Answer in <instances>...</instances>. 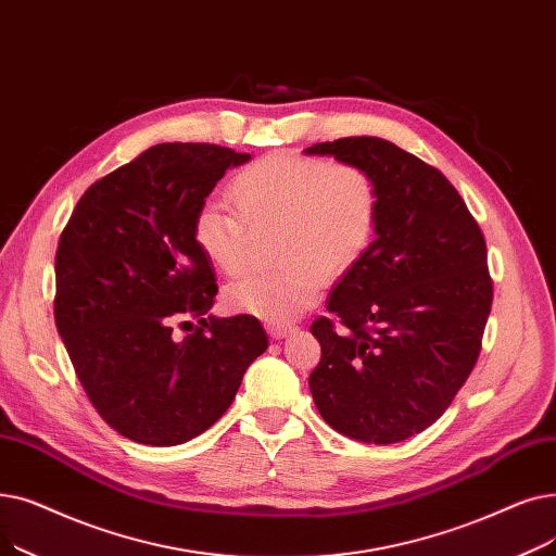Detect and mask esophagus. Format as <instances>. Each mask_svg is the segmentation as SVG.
I'll return each mask as SVG.
<instances>
[{"label": "esophagus", "mask_w": 556, "mask_h": 556, "mask_svg": "<svg viewBox=\"0 0 556 556\" xmlns=\"http://www.w3.org/2000/svg\"><path fill=\"white\" fill-rule=\"evenodd\" d=\"M267 330H269V334H271L274 339H282V337H287L289 332H292L294 328H292V326H280V324H269Z\"/></svg>", "instance_id": "34e87169"}]
</instances>
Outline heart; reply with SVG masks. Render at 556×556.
Instances as JSON below:
<instances>
[{
    "instance_id": "heart-1",
    "label": "heart",
    "mask_w": 556,
    "mask_h": 556,
    "mask_svg": "<svg viewBox=\"0 0 556 556\" xmlns=\"http://www.w3.org/2000/svg\"><path fill=\"white\" fill-rule=\"evenodd\" d=\"M226 207L205 203L192 222L199 253L226 276H240L251 260V230L276 226L269 271L226 287L232 312L269 324H289L321 296L326 278L353 271L374 242L380 192L376 178L355 163L301 153H269L237 172Z\"/></svg>"
}]
</instances>
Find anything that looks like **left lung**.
I'll list each match as a JSON object with an SVG mask.
<instances>
[{
    "mask_svg": "<svg viewBox=\"0 0 556 556\" xmlns=\"http://www.w3.org/2000/svg\"><path fill=\"white\" fill-rule=\"evenodd\" d=\"M305 153L364 167L380 192L376 242L334 287L332 316L309 328L321 343L314 405L355 441H405L451 407L480 357L493 301L484 235L453 182L393 142L341 138Z\"/></svg>",
    "mask_w": 556,
    "mask_h": 556,
    "instance_id": "left-lung-1",
    "label": "left lung"
}]
</instances>
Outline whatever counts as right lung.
I'll return each instance as SVG.
<instances>
[{
  "mask_svg": "<svg viewBox=\"0 0 556 556\" xmlns=\"http://www.w3.org/2000/svg\"><path fill=\"white\" fill-rule=\"evenodd\" d=\"M249 157L205 142L155 144L92 182L61 232L56 328L90 403L130 441L199 437L267 351L255 316H205L217 280L192 240L205 197ZM174 323L193 332L176 340Z\"/></svg>",
  "mask_w": 556,
  "mask_h": 556,
  "instance_id": "1",
  "label": "right lung"
}]
</instances>
